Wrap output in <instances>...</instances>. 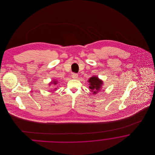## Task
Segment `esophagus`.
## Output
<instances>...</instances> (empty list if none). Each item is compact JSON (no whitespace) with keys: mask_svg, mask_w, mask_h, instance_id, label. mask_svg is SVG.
Here are the masks:
<instances>
[{"mask_svg":"<svg viewBox=\"0 0 155 155\" xmlns=\"http://www.w3.org/2000/svg\"><path fill=\"white\" fill-rule=\"evenodd\" d=\"M72 78L74 79H76L78 78V74H75V73H73L72 75Z\"/></svg>","mask_w":155,"mask_h":155,"instance_id":"esophagus-1","label":"esophagus"}]
</instances>
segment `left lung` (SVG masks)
I'll use <instances>...</instances> for the list:
<instances>
[{"mask_svg": "<svg viewBox=\"0 0 155 155\" xmlns=\"http://www.w3.org/2000/svg\"><path fill=\"white\" fill-rule=\"evenodd\" d=\"M88 82H89V88L94 94H96L101 91L102 85H103V81L99 80L98 77L96 76L91 77L89 79Z\"/></svg>", "mask_w": 155, "mask_h": 155, "instance_id": "8db88e82", "label": "left lung"}]
</instances>
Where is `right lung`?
<instances>
[{"label":"right lung","instance_id":"right-lung-1","mask_svg":"<svg viewBox=\"0 0 155 155\" xmlns=\"http://www.w3.org/2000/svg\"><path fill=\"white\" fill-rule=\"evenodd\" d=\"M51 83H52V84H53L54 85H56V84H57L58 82H57V81H55V80H53V81H52Z\"/></svg>","mask_w":155,"mask_h":155}]
</instances>
